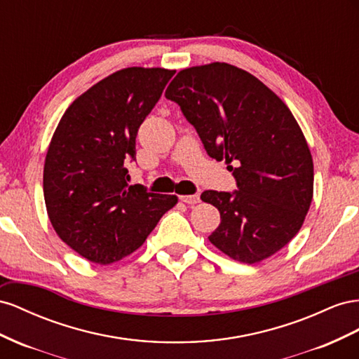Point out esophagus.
<instances>
[{"mask_svg": "<svg viewBox=\"0 0 359 359\" xmlns=\"http://www.w3.org/2000/svg\"><path fill=\"white\" fill-rule=\"evenodd\" d=\"M179 198H180V201L187 203V204H197V203H200V196H198V194H194V196H180Z\"/></svg>", "mask_w": 359, "mask_h": 359, "instance_id": "1", "label": "esophagus"}]
</instances>
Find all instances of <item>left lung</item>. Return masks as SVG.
<instances>
[{"label": "left lung", "mask_w": 359, "mask_h": 359, "mask_svg": "<svg viewBox=\"0 0 359 359\" xmlns=\"http://www.w3.org/2000/svg\"><path fill=\"white\" fill-rule=\"evenodd\" d=\"M165 97L196 128L208 155L225 159L238 183L239 191L201 194L221 213L209 241L248 264L285 247L302 227L314 183L309 144L287 105L260 79L227 63L180 70Z\"/></svg>", "instance_id": "1"}]
</instances>
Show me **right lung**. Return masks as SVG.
<instances>
[{"label":"right lung","mask_w":359,"mask_h":359,"mask_svg":"<svg viewBox=\"0 0 359 359\" xmlns=\"http://www.w3.org/2000/svg\"><path fill=\"white\" fill-rule=\"evenodd\" d=\"M174 70L128 67L99 81L61 117L48 147L43 196L58 238L84 259L109 264L138 250L177 197L128 185L141 123Z\"/></svg>","instance_id":"add662e5"}]
</instances>
